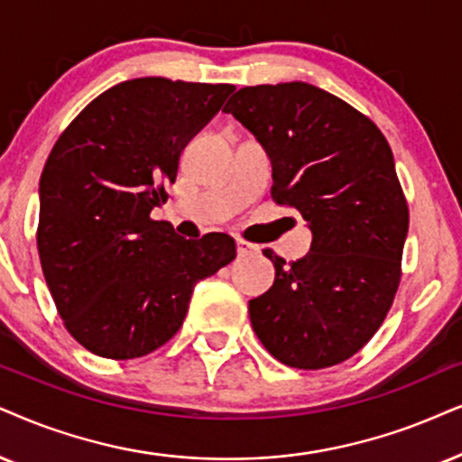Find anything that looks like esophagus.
<instances>
[{"instance_id":"34e87169","label":"esophagus","mask_w":462,"mask_h":462,"mask_svg":"<svg viewBox=\"0 0 462 462\" xmlns=\"http://www.w3.org/2000/svg\"><path fill=\"white\" fill-rule=\"evenodd\" d=\"M258 247L255 245H251L247 241H236V254L238 255H254Z\"/></svg>"}]
</instances>
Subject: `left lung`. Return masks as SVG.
Listing matches in <instances>:
<instances>
[{
	"mask_svg": "<svg viewBox=\"0 0 462 462\" xmlns=\"http://www.w3.org/2000/svg\"><path fill=\"white\" fill-rule=\"evenodd\" d=\"M273 163V200L311 227V251L249 300L255 335L294 369L352 358L375 335L401 283L410 208L386 136L341 97L307 83L243 87L224 106Z\"/></svg>",
	"mask_w": 462,
	"mask_h": 462,
	"instance_id": "8db88e82",
	"label": "left lung"
}]
</instances>
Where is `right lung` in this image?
<instances>
[{"mask_svg":"<svg viewBox=\"0 0 462 462\" xmlns=\"http://www.w3.org/2000/svg\"><path fill=\"white\" fill-rule=\"evenodd\" d=\"M235 85L134 79L57 138L40 177L38 254L69 335L91 354L140 358L183 326L194 285L236 258L235 238L185 241L151 219L179 157Z\"/></svg>","mask_w":462,"mask_h":462,"instance_id":"obj_1","label":"right lung"}]
</instances>
